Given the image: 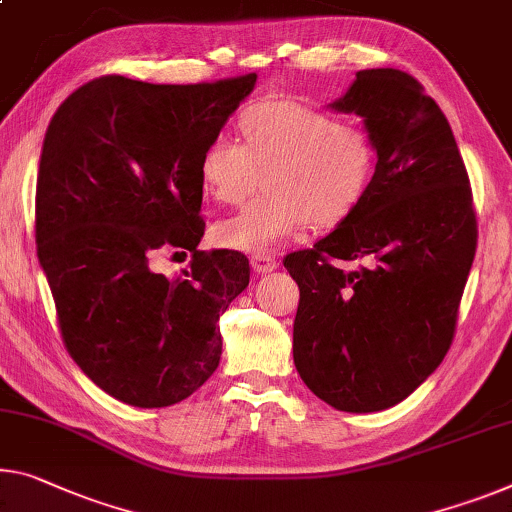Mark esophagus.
Instances as JSON below:
<instances>
[{
	"mask_svg": "<svg viewBox=\"0 0 512 512\" xmlns=\"http://www.w3.org/2000/svg\"><path fill=\"white\" fill-rule=\"evenodd\" d=\"M251 270L254 272H258V274H267V272H272V270H277V258L274 256H270V254H256V256H251Z\"/></svg>",
	"mask_w": 512,
	"mask_h": 512,
	"instance_id": "esophagus-1",
	"label": "esophagus"
}]
</instances>
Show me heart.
I'll use <instances>...</instances> for the list:
<instances>
[{
  "label": "heart",
  "instance_id": "1",
  "mask_svg": "<svg viewBox=\"0 0 512 512\" xmlns=\"http://www.w3.org/2000/svg\"><path fill=\"white\" fill-rule=\"evenodd\" d=\"M245 144L212 137L199 157L203 190L219 203H240L265 171V194L215 226V242L245 254H274L311 222L334 226L364 201L377 167L366 130L338 116L274 100L240 114Z\"/></svg>",
  "mask_w": 512,
  "mask_h": 512
}]
</instances>
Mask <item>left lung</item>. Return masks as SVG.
Segmentation results:
<instances>
[{
  "instance_id": "1",
  "label": "left lung",
  "mask_w": 512,
  "mask_h": 512,
  "mask_svg": "<svg viewBox=\"0 0 512 512\" xmlns=\"http://www.w3.org/2000/svg\"><path fill=\"white\" fill-rule=\"evenodd\" d=\"M329 107L364 119L377 167L357 210L283 261L300 286L293 359L327 405L380 412L421 387L451 348L476 212L451 125L412 75L359 70ZM334 260L360 267L345 273Z\"/></svg>"
}]
</instances>
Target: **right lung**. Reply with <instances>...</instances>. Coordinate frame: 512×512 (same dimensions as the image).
<instances>
[{"instance_id":"right-lung-1","label":"right lung","mask_w":512,"mask_h":512,"mask_svg":"<svg viewBox=\"0 0 512 512\" xmlns=\"http://www.w3.org/2000/svg\"><path fill=\"white\" fill-rule=\"evenodd\" d=\"M256 84L105 75L61 102L36 185L38 261L64 345L93 384L135 407H169L222 357L219 316L249 286V261L201 251L199 157ZM160 248L190 250L191 270H152Z\"/></svg>"}]
</instances>
